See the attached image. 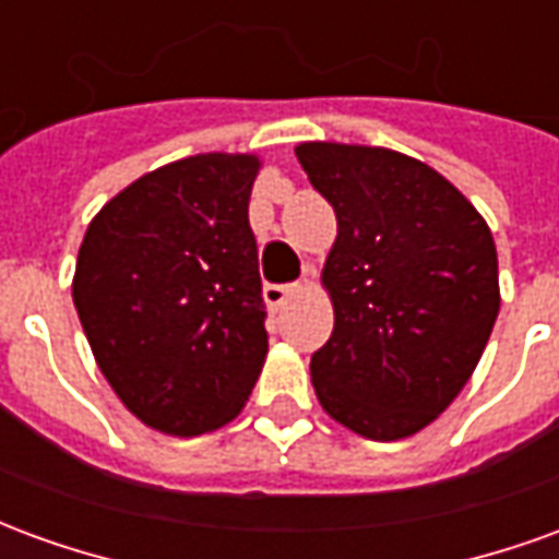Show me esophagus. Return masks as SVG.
<instances>
[{
    "instance_id": "34e87169",
    "label": "esophagus",
    "mask_w": 559,
    "mask_h": 559,
    "mask_svg": "<svg viewBox=\"0 0 559 559\" xmlns=\"http://www.w3.org/2000/svg\"><path fill=\"white\" fill-rule=\"evenodd\" d=\"M302 293V284H266V290H263V299H266L269 308H284V305L290 302L293 296H299Z\"/></svg>"
}]
</instances>
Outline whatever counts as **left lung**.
Here are the masks:
<instances>
[{
  "label": "left lung",
  "mask_w": 559,
  "mask_h": 559,
  "mask_svg": "<svg viewBox=\"0 0 559 559\" xmlns=\"http://www.w3.org/2000/svg\"><path fill=\"white\" fill-rule=\"evenodd\" d=\"M296 158L338 218L320 275L335 329L311 356L317 401L359 437H411L457 399L491 338V230L445 176L395 148L299 143Z\"/></svg>",
  "instance_id": "left-lung-1"
}]
</instances>
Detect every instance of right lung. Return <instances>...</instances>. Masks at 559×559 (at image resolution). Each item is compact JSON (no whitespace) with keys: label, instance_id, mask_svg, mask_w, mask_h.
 Wrapping results in <instances>:
<instances>
[{"label":"right lung","instance_id":"1","mask_svg":"<svg viewBox=\"0 0 559 559\" xmlns=\"http://www.w3.org/2000/svg\"><path fill=\"white\" fill-rule=\"evenodd\" d=\"M257 173V155L230 152L164 164L104 203L80 245L71 293L92 356L160 433L236 419L266 362Z\"/></svg>","mask_w":559,"mask_h":559}]
</instances>
